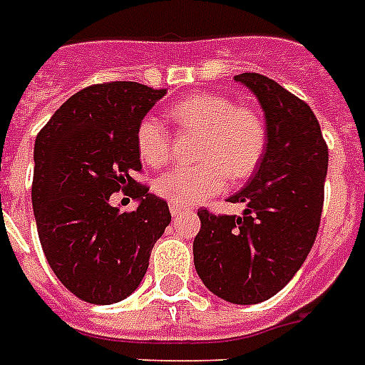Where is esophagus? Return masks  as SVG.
I'll use <instances>...</instances> for the list:
<instances>
[{"label": "esophagus", "mask_w": 365, "mask_h": 365, "mask_svg": "<svg viewBox=\"0 0 365 365\" xmlns=\"http://www.w3.org/2000/svg\"><path fill=\"white\" fill-rule=\"evenodd\" d=\"M183 212H185V208H180V206H176V205H170L172 216H180V214H183Z\"/></svg>", "instance_id": "esophagus-1"}]
</instances>
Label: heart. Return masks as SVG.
Here are the masks:
<instances>
[{"label": "heart", "mask_w": 365, "mask_h": 365, "mask_svg": "<svg viewBox=\"0 0 365 365\" xmlns=\"http://www.w3.org/2000/svg\"><path fill=\"white\" fill-rule=\"evenodd\" d=\"M180 130L199 132L195 166H174L153 183L155 193L176 206H195L227 187L229 178L246 180L259 166L267 148L265 119L252 108L235 106L227 96L191 94L172 106ZM143 163L159 166L170 159L172 138L160 119L143 117L136 128Z\"/></svg>", "instance_id": "heart-1"}]
</instances>
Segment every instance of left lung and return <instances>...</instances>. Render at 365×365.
I'll use <instances>...</instances> for the list:
<instances>
[{
  "instance_id": "obj_1",
  "label": "left lung",
  "mask_w": 365,
  "mask_h": 365,
  "mask_svg": "<svg viewBox=\"0 0 365 365\" xmlns=\"http://www.w3.org/2000/svg\"><path fill=\"white\" fill-rule=\"evenodd\" d=\"M263 108L267 148L246 187L229 202L242 216L197 214L195 269L212 294L254 305L278 294L311 252L324 206L328 145L309 106L259 73H240Z\"/></svg>"
}]
</instances>
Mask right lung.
Here are the masks:
<instances>
[{
	"label": "right lung",
	"instance_id": "obj_1",
	"mask_svg": "<svg viewBox=\"0 0 365 365\" xmlns=\"http://www.w3.org/2000/svg\"><path fill=\"white\" fill-rule=\"evenodd\" d=\"M166 94L132 81L91 85L68 98L36 138L31 205L48 265L79 299L111 305L140 286L172 216L142 170L136 128ZM117 190L136 211L110 205Z\"/></svg>",
	"mask_w": 365,
	"mask_h": 365
}]
</instances>
